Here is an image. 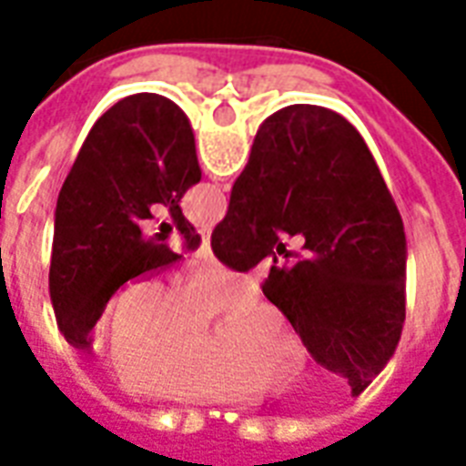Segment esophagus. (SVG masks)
Instances as JSON below:
<instances>
[{"mask_svg":"<svg viewBox=\"0 0 466 466\" xmlns=\"http://www.w3.org/2000/svg\"><path fill=\"white\" fill-rule=\"evenodd\" d=\"M200 256H203V258H212L210 234H203V247H200Z\"/></svg>","mask_w":466,"mask_h":466,"instance_id":"34e87169","label":"esophagus"}]
</instances>
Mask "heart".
Masks as SVG:
<instances>
[{"label": "heart", "mask_w": 466, "mask_h": 466, "mask_svg": "<svg viewBox=\"0 0 466 466\" xmlns=\"http://www.w3.org/2000/svg\"><path fill=\"white\" fill-rule=\"evenodd\" d=\"M251 278L200 268L174 290L159 278L120 292L106 326V370L120 387L171 404L251 397L261 384L290 382L305 350L280 311L266 302L241 309L210 343V319L248 305Z\"/></svg>", "instance_id": "1"}]
</instances>
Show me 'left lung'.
<instances>
[{
  "label": "left lung",
  "mask_w": 466,
  "mask_h": 466,
  "mask_svg": "<svg viewBox=\"0 0 466 466\" xmlns=\"http://www.w3.org/2000/svg\"><path fill=\"white\" fill-rule=\"evenodd\" d=\"M198 181L196 137L167 96L135 94L94 123L55 208L50 299L67 343L89 350L108 299L127 280L181 258L168 247L171 225L164 222L159 234L142 229L155 205L168 208L183 247H200L178 208Z\"/></svg>",
  "instance_id": "1"
}]
</instances>
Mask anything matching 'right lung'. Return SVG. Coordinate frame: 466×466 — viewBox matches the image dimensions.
Wrapping results in <instances>:
<instances>
[{
    "label": "right lung",
    "instance_id": "right-lung-1",
    "mask_svg": "<svg viewBox=\"0 0 466 466\" xmlns=\"http://www.w3.org/2000/svg\"><path fill=\"white\" fill-rule=\"evenodd\" d=\"M280 234L299 237L302 251L273 258L263 295L358 397L401 339L406 234L360 133L321 106L295 104L263 120L210 244L247 273Z\"/></svg>",
    "mask_w": 466,
    "mask_h": 466
}]
</instances>
